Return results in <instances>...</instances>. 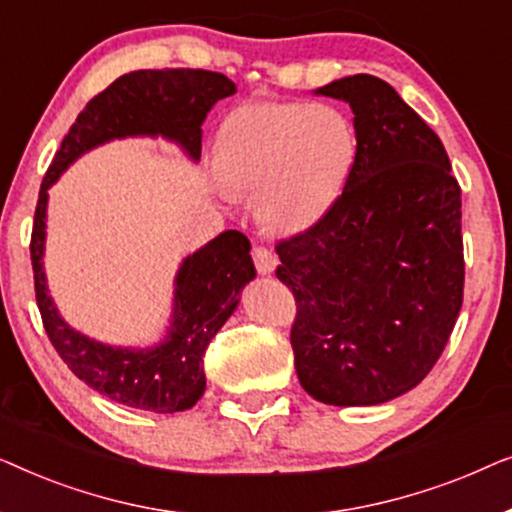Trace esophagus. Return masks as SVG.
Listing matches in <instances>:
<instances>
[{
    "label": "esophagus",
    "mask_w": 512,
    "mask_h": 512,
    "mask_svg": "<svg viewBox=\"0 0 512 512\" xmlns=\"http://www.w3.org/2000/svg\"><path fill=\"white\" fill-rule=\"evenodd\" d=\"M251 258H254L256 270L261 272V275H270V272L275 270L279 263L277 256L272 254L268 247H263V244H254V247H251Z\"/></svg>",
    "instance_id": "esophagus-1"
}]
</instances>
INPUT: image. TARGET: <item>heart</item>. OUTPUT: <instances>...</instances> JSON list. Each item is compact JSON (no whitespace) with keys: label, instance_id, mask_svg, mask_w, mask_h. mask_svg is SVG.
Masks as SVG:
<instances>
[{"label":"heart","instance_id":"b5f03b06","mask_svg":"<svg viewBox=\"0 0 512 512\" xmlns=\"http://www.w3.org/2000/svg\"><path fill=\"white\" fill-rule=\"evenodd\" d=\"M359 137L333 104L247 102L216 132V170L235 195L256 193L272 233H303L345 191Z\"/></svg>","mask_w":512,"mask_h":512}]
</instances>
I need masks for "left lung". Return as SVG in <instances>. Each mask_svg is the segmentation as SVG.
Listing matches in <instances>:
<instances>
[{
	"label": "left lung",
	"instance_id": "1",
	"mask_svg": "<svg viewBox=\"0 0 512 512\" xmlns=\"http://www.w3.org/2000/svg\"><path fill=\"white\" fill-rule=\"evenodd\" d=\"M317 95L352 107L359 153L335 205L275 247L296 298V373L321 403H387L429 375L457 324L461 188L443 142L387 81L354 74Z\"/></svg>",
	"mask_w": 512,
	"mask_h": 512
}]
</instances>
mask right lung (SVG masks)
<instances>
[{"mask_svg": "<svg viewBox=\"0 0 512 512\" xmlns=\"http://www.w3.org/2000/svg\"><path fill=\"white\" fill-rule=\"evenodd\" d=\"M235 93V83L207 69H137L97 93L76 116L48 167L34 209L32 270L34 293L48 340L72 373L97 394L137 410L179 412L205 394L209 342L240 303V291L256 277L251 244L240 230H226L184 258L174 279L172 328L151 349L111 347L74 331L48 296L44 275L46 202L62 172L83 153L109 139L163 135L181 144L193 160L202 151L207 111Z\"/></svg>", "mask_w": 512, "mask_h": 512, "instance_id": "obj_1", "label": "right lung"}]
</instances>
